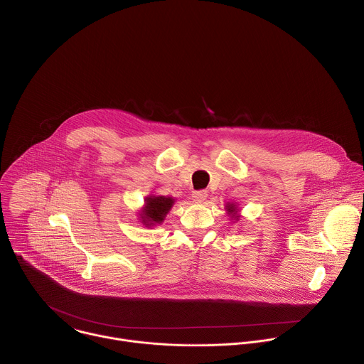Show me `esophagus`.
<instances>
[{"instance_id":"obj_1","label":"esophagus","mask_w":364,"mask_h":364,"mask_svg":"<svg viewBox=\"0 0 364 364\" xmlns=\"http://www.w3.org/2000/svg\"><path fill=\"white\" fill-rule=\"evenodd\" d=\"M207 196H208V193H207V190H197V191H194L193 193V200L194 201H197V203H201V201H204L205 198H207Z\"/></svg>"}]
</instances>
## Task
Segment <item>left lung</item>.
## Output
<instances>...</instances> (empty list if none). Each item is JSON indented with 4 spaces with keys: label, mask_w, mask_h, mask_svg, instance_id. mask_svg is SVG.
Wrapping results in <instances>:
<instances>
[{
    "label": "left lung",
    "mask_w": 364,
    "mask_h": 364,
    "mask_svg": "<svg viewBox=\"0 0 364 364\" xmlns=\"http://www.w3.org/2000/svg\"><path fill=\"white\" fill-rule=\"evenodd\" d=\"M227 211H228V213H235L234 205H232V204H231V205H227Z\"/></svg>",
    "instance_id": "obj_1"
}]
</instances>
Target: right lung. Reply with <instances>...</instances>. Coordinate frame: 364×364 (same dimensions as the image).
<instances>
[{
  "mask_svg": "<svg viewBox=\"0 0 364 364\" xmlns=\"http://www.w3.org/2000/svg\"><path fill=\"white\" fill-rule=\"evenodd\" d=\"M174 200L170 197H149L147 198V205L143 211V221L144 224H156L161 223L168 213V210L173 207Z\"/></svg>",
  "mask_w": 364,
  "mask_h": 364,
  "instance_id": "add662e5",
  "label": "right lung"
}]
</instances>
